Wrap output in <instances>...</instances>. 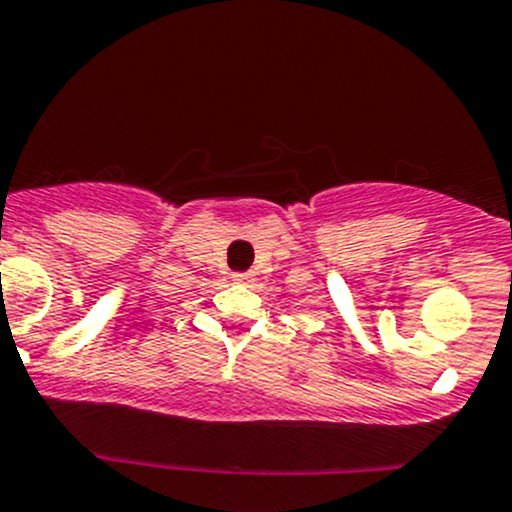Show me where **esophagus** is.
<instances>
[{
    "mask_svg": "<svg viewBox=\"0 0 512 512\" xmlns=\"http://www.w3.org/2000/svg\"><path fill=\"white\" fill-rule=\"evenodd\" d=\"M232 280H235V282H252V280H255V275H252V272H235V275H232Z\"/></svg>",
    "mask_w": 512,
    "mask_h": 512,
    "instance_id": "1",
    "label": "esophagus"
}]
</instances>
